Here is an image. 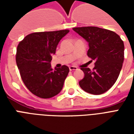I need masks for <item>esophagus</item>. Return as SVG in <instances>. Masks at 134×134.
Instances as JSON below:
<instances>
[{
	"label": "esophagus",
	"mask_w": 134,
	"mask_h": 134,
	"mask_svg": "<svg viewBox=\"0 0 134 134\" xmlns=\"http://www.w3.org/2000/svg\"><path fill=\"white\" fill-rule=\"evenodd\" d=\"M69 68H70V71H73V70H77V67H75V66H70V67H69Z\"/></svg>",
	"instance_id": "esophagus-1"
}]
</instances>
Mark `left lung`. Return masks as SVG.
Instances as JSON below:
<instances>
[{"mask_svg":"<svg viewBox=\"0 0 134 134\" xmlns=\"http://www.w3.org/2000/svg\"><path fill=\"white\" fill-rule=\"evenodd\" d=\"M72 29L88 42L87 56L96 61L93 70L82 67L85 76L80 86L93 95L105 93L116 82L123 66L124 41L114 31L96 26Z\"/></svg>","mask_w":134,"mask_h":134,"instance_id":"obj_1","label":"left lung"}]
</instances>
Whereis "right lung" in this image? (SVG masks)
Masks as SVG:
<instances>
[{
	"label": "right lung",
	"mask_w": 134,
	"mask_h": 134,
	"mask_svg": "<svg viewBox=\"0 0 134 134\" xmlns=\"http://www.w3.org/2000/svg\"><path fill=\"white\" fill-rule=\"evenodd\" d=\"M69 31L30 34L17 47L16 61L22 80L30 92L41 98H52L63 87L70 69L63 65L53 70L51 61L59 41Z\"/></svg>",
	"instance_id": "right-lung-1"
}]
</instances>
